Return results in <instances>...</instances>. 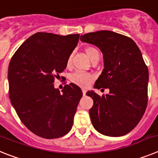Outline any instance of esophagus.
I'll return each mask as SVG.
<instances>
[{
    "instance_id": "1",
    "label": "esophagus",
    "mask_w": 158,
    "mask_h": 158,
    "mask_svg": "<svg viewBox=\"0 0 158 158\" xmlns=\"http://www.w3.org/2000/svg\"><path fill=\"white\" fill-rule=\"evenodd\" d=\"M83 90V95H86V93H87V90H85V89H83V90Z\"/></svg>"
}]
</instances>
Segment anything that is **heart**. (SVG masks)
<instances>
[{"instance_id": "1", "label": "heart", "mask_w": 158, "mask_h": 158, "mask_svg": "<svg viewBox=\"0 0 158 158\" xmlns=\"http://www.w3.org/2000/svg\"><path fill=\"white\" fill-rule=\"evenodd\" d=\"M85 52L86 55L89 58V60L91 61V62H94L96 60H99L100 57H101V53H100L99 50L98 48H96L94 47L90 46L87 47L85 48ZM71 59H72V54L68 56V60H67V66L69 67L71 64ZM71 81L72 83H74L75 84L78 85L79 87H84V88H87L90 86V84L91 83V82L93 81V76L92 75H89V74L83 73V72H75L72 75H71Z\"/></svg>"}]
</instances>
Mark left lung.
<instances>
[{
	"label": "left lung",
	"instance_id": "obj_1",
	"mask_svg": "<svg viewBox=\"0 0 158 158\" xmlns=\"http://www.w3.org/2000/svg\"><path fill=\"white\" fill-rule=\"evenodd\" d=\"M80 40L102 52L104 69L94 87L110 90L102 96L87 92L94 100L89 110L93 127L106 136H123L138 124L147 106L149 71L142 52L132 39L111 31L81 35Z\"/></svg>",
	"mask_w": 158,
	"mask_h": 158
}]
</instances>
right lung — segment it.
<instances>
[{"instance_id":"obj_1","label":"right lung","mask_w":158,"mask_h":158,"mask_svg":"<svg viewBox=\"0 0 158 158\" xmlns=\"http://www.w3.org/2000/svg\"><path fill=\"white\" fill-rule=\"evenodd\" d=\"M79 38V34L37 32L20 45L10 60L11 103L24 126L41 138H60L72 127L83 92L70 83L60 93L53 83L67 68Z\"/></svg>"}]
</instances>
